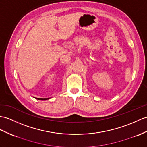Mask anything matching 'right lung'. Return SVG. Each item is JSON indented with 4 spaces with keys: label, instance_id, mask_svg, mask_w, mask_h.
<instances>
[{
    "label": "right lung",
    "instance_id": "add662e5",
    "mask_svg": "<svg viewBox=\"0 0 147 147\" xmlns=\"http://www.w3.org/2000/svg\"><path fill=\"white\" fill-rule=\"evenodd\" d=\"M36 99L39 100H48L49 98H36Z\"/></svg>",
    "mask_w": 147,
    "mask_h": 147
}]
</instances>
